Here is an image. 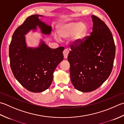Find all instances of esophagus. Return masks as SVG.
Listing matches in <instances>:
<instances>
[{"label":"esophagus","instance_id":"34e87169","mask_svg":"<svg viewBox=\"0 0 124 124\" xmlns=\"http://www.w3.org/2000/svg\"><path fill=\"white\" fill-rule=\"evenodd\" d=\"M69 50H67V49H65L64 50V51H63V54H64V57L65 58H67V56H68V54H69Z\"/></svg>","mask_w":124,"mask_h":124}]
</instances>
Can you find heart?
<instances>
[{"mask_svg": "<svg viewBox=\"0 0 124 124\" xmlns=\"http://www.w3.org/2000/svg\"><path fill=\"white\" fill-rule=\"evenodd\" d=\"M59 36L64 39L72 37V43L75 45H80L84 41L87 33V28L85 24L81 22H70L62 23L58 28ZM57 40L59 37L55 36Z\"/></svg>", "mask_w": 124, "mask_h": 124, "instance_id": "obj_1", "label": "heart"}]
</instances>
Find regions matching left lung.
Returning a JSON list of instances; mask_svg holds the SVG:
<instances>
[{
    "instance_id": "left-lung-1",
    "label": "left lung",
    "mask_w": 124,
    "mask_h": 124,
    "mask_svg": "<svg viewBox=\"0 0 124 124\" xmlns=\"http://www.w3.org/2000/svg\"><path fill=\"white\" fill-rule=\"evenodd\" d=\"M93 31L81 44L70 45L68 55L70 80L75 89L90 92L100 87L111 73L116 47L110 30L92 16Z\"/></svg>"
}]
</instances>
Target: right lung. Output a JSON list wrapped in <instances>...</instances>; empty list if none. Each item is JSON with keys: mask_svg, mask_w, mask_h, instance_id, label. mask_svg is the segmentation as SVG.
Returning a JSON list of instances; mask_svg holds the SVG:
<instances>
[{"mask_svg": "<svg viewBox=\"0 0 124 124\" xmlns=\"http://www.w3.org/2000/svg\"><path fill=\"white\" fill-rule=\"evenodd\" d=\"M39 15L28 17L17 28L12 36L9 47L10 66L14 77L30 92L40 93L50 86L53 73L64 58V47L51 49L41 41L37 47H27L25 35L39 26L42 33L50 35L51 26L39 18Z\"/></svg>", "mask_w": 124, "mask_h": 124, "instance_id": "1", "label": "right lung"}]
</instances>
